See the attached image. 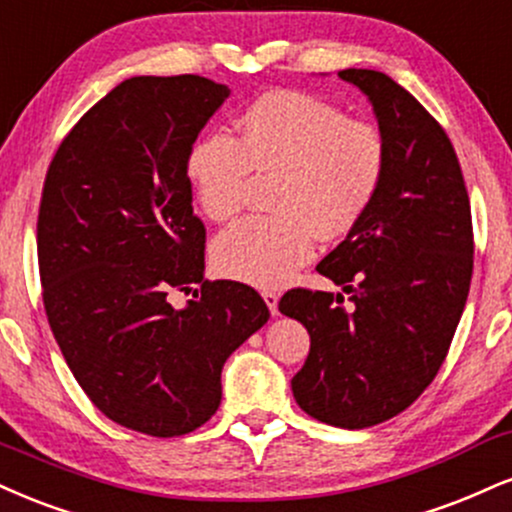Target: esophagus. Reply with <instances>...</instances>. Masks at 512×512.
Segmentation results:
<instances>
[{
  "label": "esophagus",
  "instance_id": "1",
  "mask_svg": "<svg viewBox=\"0 0 512 512\" xmlns=\"http://www.w3.org/2000/svg\"><path fill=\"white\" fill-rule=\"evenodd\" d=\"M262 298L264 303H267L269 312H272V315H279V293L272 291V288H267V291H262Z\"/></svg>",
  "mask_w": 512,
  "mask_h": 512
}]
</instances>
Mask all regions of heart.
<instances>
[{
  "label": "heart",
  "instance_id": "b5f03b06",
  "mask_svg": "<svg viewBox=\"0 0 512 512\" xmlns=\"http://www.w3.org/2000/svg\"><path fill=\"white\" fill-rule=\"evenodd\" d=\"M386 174L377 126L348 119L305 92L257 97L238 119V140L200 138L188 155V181L209 221L226 224L248 202L255 178H274L269 212L214 240L221 276L257 288L281 286L315 255V236H348L365 219Z\"/></svg>",
  "mask_w": 512,
  "mask_h": 512
}]
</instances>
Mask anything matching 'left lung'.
<instances>
[{
  "instance_id": "obj_1",
  "label": "left lung",
  "mask_w": 512,
  "mask_h": 512,
  "mask_svg": "<svg viewBox=\"0 0 512 512\" xmlns=\"http://www.w3.org/2000/svg\"><path fill=\"white\" fill-rule=\"evenodd\" d=\"M338 78L367 95L386 143V174L365 219L317 272L349 293L293 288L281 315L310 334L291 379L319 422L365 429L410 408L446 360L472 279V214L458 157L427 109L381 71Z\"/></svg>"
}]
</instances>
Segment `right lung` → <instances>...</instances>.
<instances>
[{"instance_id": "1", "label": "right lung", "mask_w": 512, "mask_h": 512, "mask_svg": "<svg viewBox=\"0 0 512 512\" xmlns=\"http://www.w3.org/2000/svg\"><path fill=\"white\" fill-rule=\"evenodd\" d=\"M229 88L193 76L123 80L83 114L47 169L38 214L45 312L97 410L159 439L221 403V367L262 329L255 288L205 279L188 155ZM201 295L183 311L165 295Z\"/></svg>"}]
</instances>
